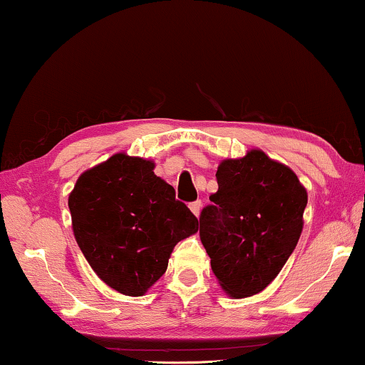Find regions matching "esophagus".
I'll list each match as a JSON object with an SVG mask.
<instances>
[{
	"label": "esophagus",
	"instance_id": "1",
	"mask_svg": "<svg viewBox=\"0 0 365 365\" xmlns=\"http://www.w3.org/2000/svg\"><path fill=\"white\" fill-rule=\"evenodd\" d=\"M189 209H191L194 216L199 217V214H201V209H202V202L201 201H194V202L189 204Z\"/></svg>",
	"mask_w": 365,
	"mask_h": 365
}]
</instances>
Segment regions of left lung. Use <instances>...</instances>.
<instances>
[{"instance_id": "left-lung-1", "label": "left lung", "mask_w": 365, "mask_h": 365, "mask_svg": "<svg viewBox=\"0 0 365 365\" xmlns=\"http://www.w3.org/2000/svg\"><path fill=\"white\" fill-rule=\"evenodd\" d=\"M217 191L199 217V236L229 297L264 291L297 246L307 191L296 173L261 149L224 159Z\"/></svg>"}]
</instances>
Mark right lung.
Listing matches in <instances>:
<instances>
[{"mask_svg":"<svg viewBox=\"0 0 365 365\" xmlns=\"http://www.w3.org/2000/svg\"><path fill=\"white\" fill-rule=\"evenodd\" d=\"M73 232L104 284L144 296L166 272L174 246L197 219L154 174V161L118 153L78 178L68 199Z\"/></svg>","mask_w":365,"mask_h":365,"instance_id":"1","label":"right lung"}]
</instances>
